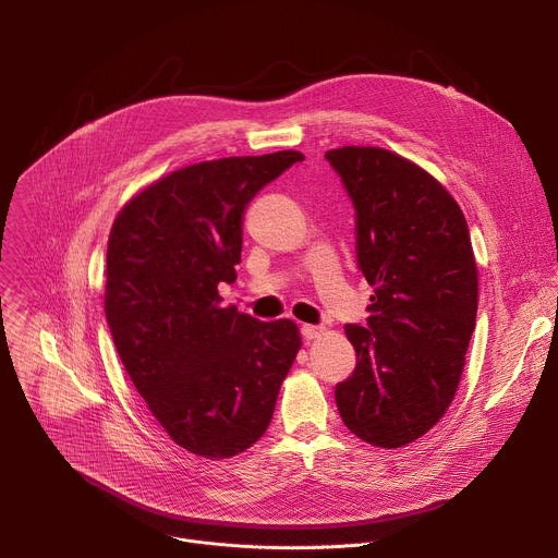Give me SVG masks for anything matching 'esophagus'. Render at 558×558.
Wrapping results in <instances>:
<instances>
[{"label":"esophagus","mask_w":558,"mask_h":558,"mask_svg":"<svg viewBox=\"0 0 558 558\" xmlns=\"http://www.w3.org/2000/svg\"><path fill=\"white\" fill-rule=\"evenodd\" d=\"M300 333H302V338H304L306 342H311V340H315V338H320V336H323V327H315V325H302V327H300Z\"/></svg>","instance_id":"esophagus-1"}]
</instances>
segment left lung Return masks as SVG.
I'll return each instance as SVG.
<instances>
[{
  "mask_svg": "<svg viewBox=\"0 0 558 558\" xmlns=\"http://www.w3.org/2000/svg\"><path fill=\"white\" fill-rule=\"evenodd\" d=\"M355 207L357 269L373 287L366 325H347L357 364L336 386L360 439L400 448L448 411L476 323V265L454 198L388 149L325 154Z\"/></svg>",
  "mask_w": 558,
  "mask_h": 558,
  "instance_id": "8db88e82",
  "label": "left lung"
}]
</instances>
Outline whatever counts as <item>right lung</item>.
<instances>
[{
    "mask_svg": "<svg viewBox=\"0 0 558 558\" xmlns=\"http://www.w3.org/2000/svg\"><path fill=\"white\" fill-rule=\"evenodd\" d=\"M300 161L287 149L183 168L112 225L106 317L117 353L158 424L194 454L256 444L300 349L291 320L260 323L218 295L235 280L247 205Z\"/></svg>",
    "mask_w": 558,
    "mask_h": 558,
    "instance_id": "obj_1",
    "label": "right lung"
}]
</instances>
